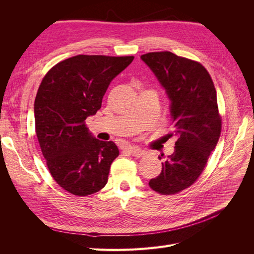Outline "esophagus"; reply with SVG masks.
I'll return each instance as SVG.
<instances>
[{
	"instance_id": "1",
	"label": "esophagus",
	"mask_w": 254,
	"mask_h": 254,
	"mask_svg": "<svg viewBox=\"0 0 254 254\" xmlns=\"http://www.w3.org/2000/svg\"><path fill=\"white\" fill-rule=\"evenodd\" d=\"M126 149L129 151V153L133 157L140 158L144 155V151L142 149H140L139 147H135V146H127Z\"/></svg>"
}]
</instances>
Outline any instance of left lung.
Instances as JSON below:
<instances>
[{
	"instance_id": "left-lung-1",
	"label": "left lung",
	"mask_w": 254,
	"mask_h": 254,
	"mask_svg": "<svg viewBox=\"0 0 254 254\" xmlns=\"http://www.w3.org/2000/svg\"><path fill=\"white\" fill-rule=\"evenodd\" d=\"M141 59L171 101L170 111L177 136L174 152L163 160L162 171L148 184L159 194L172 195L198 179L217 145L221 119L216 90L209 72L197 61L171 52L144 54Z\"/></svg>"
}]
</instances>
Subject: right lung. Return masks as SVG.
I'll use <instances>...</instances> for the list:
<instances>
[{"label":"right lung","mask_w":254,"mask_h":254,"mask_svg":"<svg viewBox=\"0 0 254 254\" xmlns=\"http://www.w3.org/2000/svg\"><path fill=\"white\" fill-rule=\"evenodd\" d=\"M133 58L77 55L54 65L41 81L34 106L36 134L52 177L68 193L94 194L108 181L119 148L95 139L86 120L101 109L110 82Z\"/></svg>","instance_id":"1"}]
</instances>
